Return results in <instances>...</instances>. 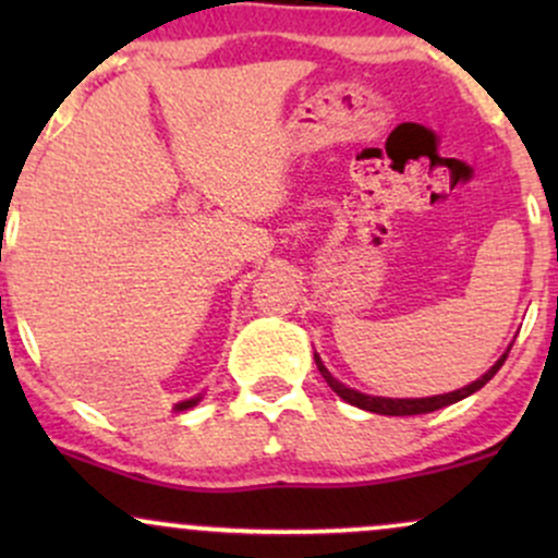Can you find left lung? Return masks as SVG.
I'll return each mask as SVG.
<instances>
[{
  "mask_svg": "<svg viewBox=\"0 0 558 558\" xmlns=\"http://www.w3.org/2000/svg\"><path fill=\"white\" fill-rule=\"evenodd\" d=\"M506 356H509V349H506V354L501 356V360L493 364L488 373L480 377V380L472 383V386H466V388H462V390H453V393L430 396V399H380V396H364V393H360V390L345 388L343 383H338L336 377H332V375L328 373V367H325V364L319 362L317 354H315V362H317L319 375L325 377V383H328V386H330L332 390H336V393L341 396V399H343L345 403H351V407L367 409V412H375V414H388V417H409V414H427V412H435V409H444V407H448V403H457V401L466 399V396H470V393H475V390L483 388L485 383H488L490 377L496 375L498 369H501V364L506 362Z\"/></svg>",
  "mask_w": 558,
  "mask_h": 558,
  "instance_id": "left-lung-1",
  "label": "left lung"
}]
</instances>
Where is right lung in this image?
Listing matches in <instances>:
<instances>
[{
  "instance_id": "add662e5",
  "label": "right lung",
  "mask_w": 558,
  "mask_h": 558,
  "mask_svg": "<svg viewBox=\"0 0 558 558\" xmlns=\"http://www.w3.org/2000/svg\"><path fill=\"white\" fill-rule=\"evenodd\" d=\"M198 399H191V401H183V403H178V412H183V409H189V407H194V403H196Z\"/></svg>"
}]
</instances>
